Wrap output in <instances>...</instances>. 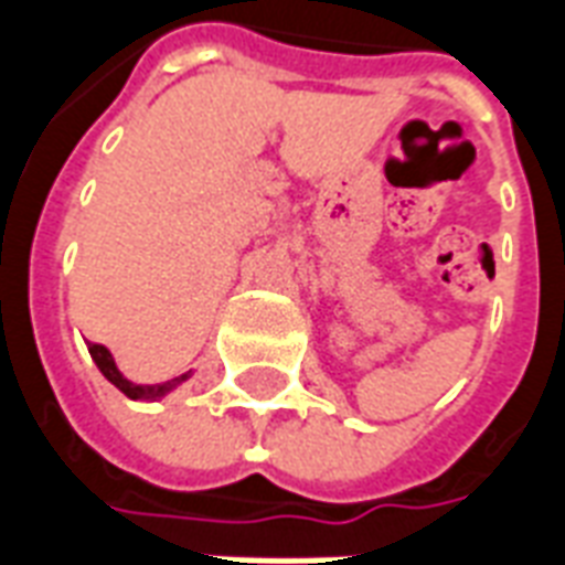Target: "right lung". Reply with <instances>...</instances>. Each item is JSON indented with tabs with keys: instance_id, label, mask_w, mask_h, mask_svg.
Returning a JSON list of instances; mask_svg holds the SVG:
<instances>
[{
	"instance_id": "obj_1",
	"label": "right lung",
	"mask_w": 565,
	"mask_h": 565,
	"mask_svg": "<svg viewBox=\"0 0 565 565\" xmlns=\"http://www.w3.org/2000/svg\"><path fill=\"white\" fill-rule=\"evenodd\" d=\"M89 353H92V359H95V365H98V371H102L104 377L110 380L113 386L119 388V392H125V395H128V398H134V401L161 398V395H167L170 388H177L179 383L188 377V374H182V377L167 380V383H154V386H137V383H131V380H125L122 374H119V367H116V362H113L110 350H107V347L89 344Z\"/></svg>"
}]
</instances>
